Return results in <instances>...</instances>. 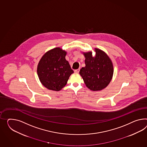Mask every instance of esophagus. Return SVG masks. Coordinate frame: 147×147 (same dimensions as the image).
Instances as JSON below:
<instances>
[{"label":"esophagus","mask_w":147,"mask_h":147,"mask_svg":"<svg viewBox=\"0 0 147 147\" xmlns=\"http://www.w3.org/2000/svg\"><path fill=\"white\" fill-rule=\"evenodd\" d=\"M79 70H80L79 69H77V70H75L74 71V72H75V73H76V74H78L79 72Z\"/></svg>","instance_id":"34e87169"}]
</instances>
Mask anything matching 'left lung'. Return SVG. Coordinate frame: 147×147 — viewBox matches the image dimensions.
<instances>
[{"label": "left lung", "instance_id": "obj_1", "mask_svg": "<svg viewBox=\"0 0 147 147\" xmlns=\"http://www.w3.org/2000/svg\"><path fill=\"white\" fill-rule=\"evenodd\" d=\"M95 57L92 51L83 52L85 67L79 71L87 88L93 91L103 90L110 83L113 74V66L110 58L98 49H94Z\"/></svg>", "mask_w": 147, "mask_h": 147}]
</instances>
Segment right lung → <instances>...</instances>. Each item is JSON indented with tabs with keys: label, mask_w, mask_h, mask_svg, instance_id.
Segmentation results:
<instances>
[{
	"label": "right lung",
	"mask_w": 147,
	"mask_h": 147,
	"mask_svg": "<svg viewBox=\"0 0 147 147\" xmlns=\"http://www.w3.org/2000/svg\"><path fill=\"white\" fill-rule=\"evenodd\" d=\"M67 52L60 47L47 51L39 61L37 74L42 84L50 90L59 91L65 86L74 73L68 61Z\"/></svg>",
	"instance_id": "1"
}]
</instances>
